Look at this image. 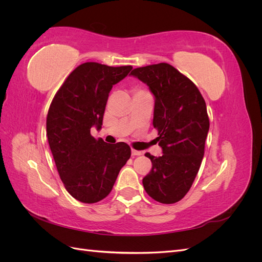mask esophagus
<instances>
[{"label":"esophagus","mask_w":262,"mask_h":262,"mask_svg":"<svg viewBox=\"0 0 262 262\" xmlns=\"http://www.w3.org/2000/svg\"><path fill=\"white\" fill-rule=\"evenodd\" d=\"M132 155L133 156H139V155H142V152H140V150L132 149Z\"/></svg>","instance_id":"34e87169"}]
</instances>
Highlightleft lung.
I'll return each instance as SVG.
<instances>
[{
  "label": "left lung",
  "instance_id": "obj_1",
  "mask_svg": "<svg viewBox=\"0 0 262 262\" xmlns=\"http://www.w3.org/2000/svg\"><path fill=\"white\" fill-rule=\"evenodd\" d=\"M131 75L148 85L155 96L153 125L163 155L152 161L143 178L147 194L157 202L180 201L191 188L204 155L210 120L195 84L168 63L134 69Z\"/></svg>",
  "mask_w": 262,
  "mask_h": 262
}]
</instances>
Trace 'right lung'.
Instances as JSON below:
<instances>
[{
  "label": "right lung",
  "instance_id": "add662e5",
  "mask_svg": "<svg viewBox=\"0 0 262 262\" xmlns=\"http://www.w3.org/2000/svg\"><path fill=\"white\" fill-rule=\"evenodd\" d=\"M132 70L85 62L74 69L55 93L47 115V137L67 191L83 203H96L110 193L131 156L124 142L107 144L95 139L109 93Z\"/></svg>",
  "mask_w": 262,
  "mask_h": 262
}]
</instances>
